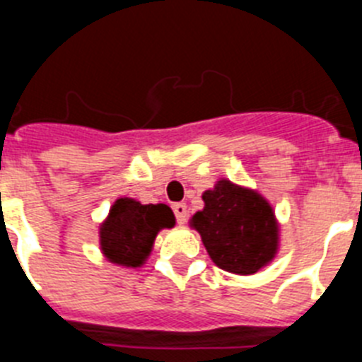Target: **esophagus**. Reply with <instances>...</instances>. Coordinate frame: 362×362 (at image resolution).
I'll return each mask as SVG.
<instances>
[{
	"instance_id": "34e87169",
	"label": "esophagus",
	"mask_w": 362,
	"mask_h": 362,
	"mask_svg": "<svg viewBox=\"0 0 362 362\" xmlns=\"http://www.w3.org/2000/svg\"><path fill=\"white\" fill-rule=\"evenodd\" d=\"M174 214H175V219H177V225H185V223H187V204L175 203Z\"/></svg>"
}]
</instances>
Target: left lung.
<instances>
[{
    "instance_id": "left-lung-1",
    "label": "left lung",
    "mask_w": 362,
    "mask_h": 362,
    "mask_svg": "<svg viewBox=\"0 0 362 362\" xmlns=\"http://www.w3.org/2000/svg\"><path fill=\"white\" fill-rule=\"evenodd\" d=\"M203 201L204 209L192 216L190 226L199 232L217 267L250 276L276 257L279 223L261 194L219 179Z\"/></svg>"
}]
</instances>
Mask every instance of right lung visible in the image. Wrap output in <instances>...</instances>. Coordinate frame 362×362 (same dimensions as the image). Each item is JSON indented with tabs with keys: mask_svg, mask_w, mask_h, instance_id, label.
Listing matches in <instances>:
<instances>
[{
	"mask_svg": "<svg viewBox=\"0 0 362 362\" xmlns=\"http://www.w3.org/2000/svg\"><path fill=\"white\" fill-rule=\"evenodd\" d=\"M175 225L170 206L141 204L121 197L112 204L107 219L99 226V245L105 257L127 268L141 267L152 252L159 230Z\"/></svg>",
	"mask_w": 362,
	"mask_h": 362,
	"instance_id": "1",
	"label": "right lung"
}]
</instances>
